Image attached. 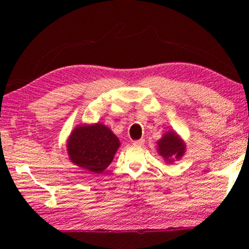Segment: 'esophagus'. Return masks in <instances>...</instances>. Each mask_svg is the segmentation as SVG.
I'll return each instance as SVG.
<instances>
[{"label": "esophagus", "mask_w": 249, "mask_h": 249, "mask_svg": "<svg viewBox=\"0 0 249 249\" xmlns=\"http://www.w3.org/2000/svg\"><path fill=\"white\" fill-rule=\"evenodd\" d=\"M144 142H145L144 140H138V141H134L133 145L136 146V147H141V146L144 145Z\"/></svg>", "instance_id": "34e87169"}]
</instances>
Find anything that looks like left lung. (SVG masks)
<instances>
[{
  "mask_svg": "<svg viewBox=\"0 0 249 249\" xmlns=\"http://www.w3.org/2000/svg\"><path fill=\"white\" fill-rule=\"evenodd\" d=\"M157 150L159 155L167 162H172L175 159H180L184 155L185 144L174 130L163 134L157 142Z\"/></svg>",
  "mask_w": 249,
  "mask_h": 249,
  "instance_id": "1",
  "label": "left lung"
}]
</instances>
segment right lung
I'll use <instances>...</instances> for the list:
<instances>
[{
	"label": "right lung",
	"instance_id": "1",
	"mask_svg": "<svg viewBox=\"0 0 249 249\" xmlns=\"http://www.w3.org/2000/svg\"><path fill=\"white\" fill-rule=\"evenodd\" d=\"M120 140L103 124L79 125L67 141V150L74 165L101 174L112 162Z\"/></svg>",
	"mask_w": 249,
	"mask_h": 249
}]
</instances>
